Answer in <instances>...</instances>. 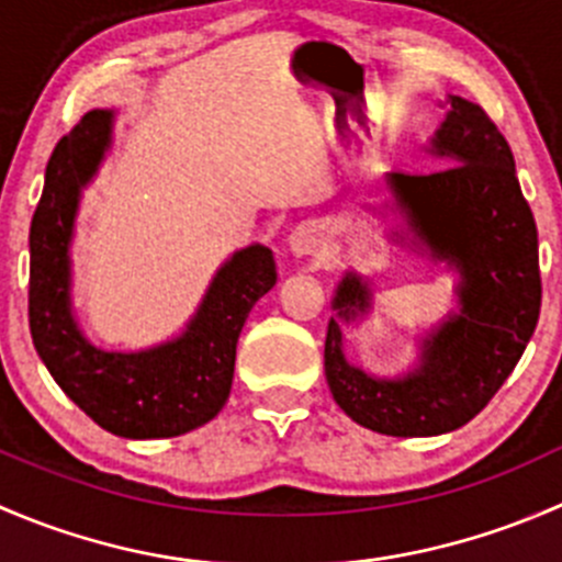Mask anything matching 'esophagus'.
<instances>
[{"instance_id":"obj_1","label":"esophagus","mask_w":562,"mask_h":562,"mask_svg":"<svg viewBox=\"0 0 562 562\" xmlns=\"http://www.w3.org/2000/svg\"><path fill=\"white\" fill-rule=\"evenodd\" d=\"M321 231H317V225L307 223V225H299L296 231L291 234V239H288V245H291V252L293 255H313L317 252V247H321Z\"/></svg>"}]
</instances>
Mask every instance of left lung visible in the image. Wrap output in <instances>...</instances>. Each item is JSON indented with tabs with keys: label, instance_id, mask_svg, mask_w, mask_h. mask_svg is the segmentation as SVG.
Returning <instances> with one entry per match:
<instances>
[{
	"label": "left lung",
	"instance_id": "8db88e82",
	"mask_svg": "<svg viewBox=\"0 0 562 562\" xmlns=\"http://www.w3.org/2000/svg\"><path fill=\"white\" fill-rule=\"evenodd\" d=\"M429 155L435 171L389 173L411 245L457 269L459 310L424 337L416 370L375 378L342 350V328L364 315L372 291L348 271L326 331V381L361 427L394 438H429L468 424L506 383L541 313L538 231L519 190L508 140L484 108L449 94Z\"/></svg>",
	"mask_w": 562,
	"mask_h": 562
}]
</instances>
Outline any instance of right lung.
<instances>
[{
	"mask_svg": "<svg viewBox=\"0 0 562 562\" xmlns=\"http://www.w3.org/2000/svg\"><path fill=\"white\" fill-rule=\"evenodd\" d=\"M113 111H89L56 144L30 228V331L59 389L119 438H176L228 402L236 342L249 310L277 282L269 247H245L214 274L201 307L171 342L149 350L94 348L70 304V241L81 190L111 144Z\"/></svg>",
	"mask_w": 562,
	"mask_h": 562,
	"instance_id": "add662e5",
	"label": "right lung"
}]
</instances>
